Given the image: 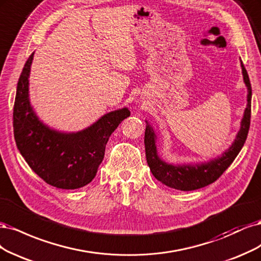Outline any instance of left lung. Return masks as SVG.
Listing matches in <instances>:
<instances>
[{"label":"left lung","mask_w":261,"mask_h":261,"mask_svg":"<svg viewBox=\"0 0 261 261\" xmlns=\"http://www.w3.org/2000/svg\"><path fill=\"white\" fill-rule=\"evenodd\" d=\"M243 77L248 90L247 94V107L244 113V117L241 124V130L238 133L232 146L223 153L222 157H219L208 164L196 165V166H172L164 163L158 157L155 145V133L149 125H146L145 130V153L146 161L150 171L155 178L164 183L165 186L171 189L180 191H194L204 188L214 183L222 175V173L228 169L229 166L239 155L241 149L246 141L249 125H250V114H251V86L248 73L241 62Z\"/></svg>","instance_id":"left-lung-1"}]
</instances>
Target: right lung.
<instances>
[{"mask_svg":"<svg viewBox=\"0 0 261 261\" xmlns=\"http://www.w3.org/2000/svg\"><path fill=\"white\" fill-rule=\"evenodd\" d=\"M33 53L24 64L14 103L13 128L16 145L29 167L47 184L74 190L94 179L106 143L120 122L130 116L127 108L103 116L90 128L65 134L40 122L28 96V77Z\"/></svg>","mask_w":261,"mask_h":261,"instance_id":"1","label":"right lung"}]
</instances>
